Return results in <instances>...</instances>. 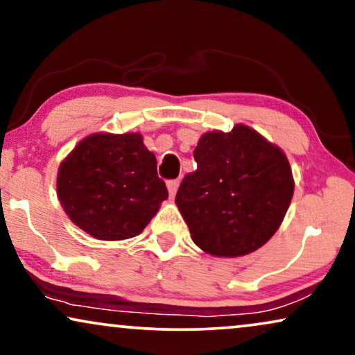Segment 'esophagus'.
<instances>
[{
	"label": "esophagus",
	"mask_w": 355,
	"mask_h": 355,
	"mask_svg": "<svg viewBox=\"0 0 355 355\" xmlns=\"http://www.w3.org/2000/svg\"><path fill=\"white\" fill-rule=\"evenodd\" d=\"M166 186H168V192H169V197H174L176 196V192H178V187H179V181L178 179H173V181H168L166 182Z\"/></svg>",
	"instance_id": "34e87169"
}]
</instances>
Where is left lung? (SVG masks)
<instances>
[{
    "label": "left lung",
    "instance_id": "left-lung-1",
    "mask_svg": "<svg viewBox=\"0 0 355 355\" xmlns=\"http://www.w3.org/2000/svg\"><path fill=\"white\" fill-rule=\"evenodd\" d=\"M197 169L182 179L176 205L192 241L216 257L260 249L278 230L294 192L286 155L254 129L203 134Z\"/></svg>",
    "mask_w": 355,
    "mask_h": 355
}]
</instances>
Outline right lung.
I'll list each match as a JSON object with an SVG mask.
<instances>
[{"label": "right lung", "mask_w": 355, "mask_h": 355, "mask_svg": "<svg viewBox=\"0 0 355 355\" xmlns=\"http://www.w3.org/2000/svg\"><path fill=\"white\" fill-rule=\"evenodd\" d=\"M58 197L80 230L100 241H123L144 231L168 189L142 135L94 134L61 163Z\"/></svg>", "instance_id": "obj_1"}]
</instances>
